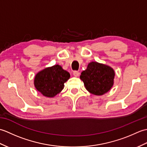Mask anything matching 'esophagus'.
<instances>
[{
    "label": "esophagus",
    "mask_w": 147,
    "mask_h": 147,
    "mask_svg": "<svg viewBox=\"0 0 147 147\" xmlns=\"http://www.w3.org/2000/svg\"><path fill=\"white\" fill-rule=\"evenodd\" d=\"M80 73L78 71H73V75L75 76V77H78V76H80Z\"/></svg>",
    "instance_id": "esophagus-1"
}]
</instances>
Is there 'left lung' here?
Masks as SVG:
<instances>
[{"label":"left lung","mask_w":147,"mask_h":147,"mask_svg":"<svg viewBox=\"0 0 147 147\" xmlns=\"http://www.w3.org/2000/svg\"><path fill=\"white\" fill-rule=\"evenodd\" d=\"M115 73L111 67L96 62L88 64L80 76L86 89L95 95H102L109 92L114 84Z\"/></svg>","instance_id":"obj_1"}]
</instances>
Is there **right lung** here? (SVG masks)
<instances>
[{"instance_id":"add662e5","label":"right lung","mask_w":147,"mask_h":147,"mask_svg":"<svg viewBox=\"0 0 147 147\" xmlns=\"http://www.w3.org/2000/svg\"><path fill=\"white\" fill-rule=\"evenodd\" d=\"M69 78L70 74L67 71L64 70L61 65H55L37 73L34 85L43 95L53 97L62 91L64 83Z\"/></svg>"}]
</instances>
